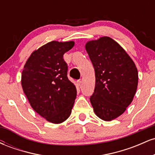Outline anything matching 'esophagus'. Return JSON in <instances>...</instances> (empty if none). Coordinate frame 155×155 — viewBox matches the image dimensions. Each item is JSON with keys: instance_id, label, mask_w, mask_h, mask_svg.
<instances>
[{"instance_id": "obj_1", "label": "esophagus", "mask_w": 155, "mask_h": 155, "mask_svg": "<svg viewBox=\"0 0 155 155\" xmlns=\"http://www.w3.org/2000/svg\"><path fill=\"white\" fill-rule=\"evenodd\" d=\"M81 83H82V81H81V80H78V81H76V84H77V86H80V85L81 84Z\"/></svg>"}]
</instances>
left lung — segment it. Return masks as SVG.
<instances>
[{"label":"left lung","mask_w":155,"mask_h":155,"mask_svg":"<svg viewBox=\"0 0 155 155\" xmlns=\"http://www.w3.org/2000/svg\"><path fill=\"white\" fill-rule=\"evenodd\" d=\"M95 74L90 102L95 114L111 121L131 104L138 86V70L124 49L109 37L90 41L85 45Z\"/></svg>","instance_id":"obj_1"}]
</instances>
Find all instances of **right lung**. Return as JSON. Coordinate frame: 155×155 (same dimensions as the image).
Returning <instances> with one entry per match:
<instances>
[{
  "label": "right lung",
  "instance_id": "1",
  "mask_svg": "<svg viewBox=\"0 0 155 155\" xmlns=\"http://www.w3.org/2000/svg\"><path fill=\"white\" fill-rule=\"evenodd\" d=\"M74 46V41L49 42L32 53L22 71L21 83L31 107L54 124L70 117L76 97L63 59Z\"/></svg>",
  "mask_w": 155,
  "mask_h": 155
}]
</instances>
